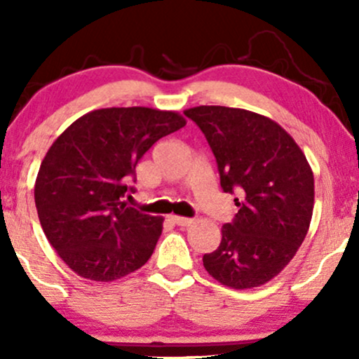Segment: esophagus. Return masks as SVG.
<instances>
[{"mask_svg": "<svg viewBox=\"0 0 359 359\" xmlns=\"http://www.w3.org/2000/svg\"><path fill=\"white\" fill-rule=\"evenodd\" d=\"M172 221H174L177 226H191L194 222V219H191V217H182V216H172Z\"/></svg>", "mask_w": 359, "mask_h": 359, "instance_id": "esophagus-1", "label": "esophagus"}]
</instances>
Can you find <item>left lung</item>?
<instances>
[{
  "label": "left lung",
  "mask_w": 359,
  "mask_h": 359,
  "mask_svg": "<svg viewBox=\"0 0 359 359\" xmlns=\"http://www.w3.org/2000/svg\"><path fill=\"white\" fill-rule=\"evenodd\" d=\"M208 140L221 187L238 192L240 208L221 228L204 269L226 287L265 285L290 259L309 231L314 209V174L295 140L273 119L248 109L197 106L184 111Z\"/></svg>",
  "instance_id": "1"
}]
</instances>
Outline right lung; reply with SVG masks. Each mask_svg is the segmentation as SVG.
I'll use <instances>...</instances> for the list:
<instances>
[{
  "label": "right lung",
  "mask_w": 359,
  "mask_h": 359,
  "mask_svg": "<svg viewBox=\"0 0 359 359\" xmlns=\"http://www.w3.org/2000/svg\"><path fill=\"white\" fill-rule=\"evenodd\" d=\"M175 111L94 109L72 123L42 160L35 205L47 240L82 278L113 282L142 269L162 234L163 217L123 197L137 163L155 142L185 126Z\"/></svg>",
  "instance_id": "obj_1"
}]
</instances>
